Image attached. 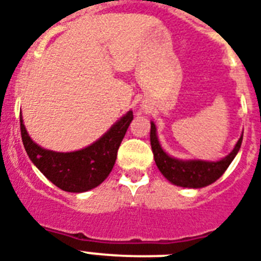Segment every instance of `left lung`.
<instances>
[{"mask_svg":"<svg viewBox=\"0 0 261 261\" xmlns=\"http://www.w3.org/2000/svg\"><path fill=\"white\" fill-rule=\"evenodd\" d=\"M241 142H243V135L240 137L233 150L226 157L218 161L176 159L164 150L157 137L155 124L150 122V145L154 154L155 165L168 181L184 188H203L217 181L237 155L241 147Z\"/></svg>","mask_w":261,"mask_h":261,"instance_id":"1","label":"left lung"}]
</instances>
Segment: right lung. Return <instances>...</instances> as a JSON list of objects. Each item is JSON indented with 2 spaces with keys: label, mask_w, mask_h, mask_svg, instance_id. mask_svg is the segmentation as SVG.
<instances>
[{
  "label": "right lung",
  "mask_w": 261,
  "mask_h": 261,
  "mask_svg": "<svg viewBox=\"0 0 261 261\" xmlns=\"http://www.w3.org/2000/svg\"><path fill=\"white\" fill-rule=\"evenodd\" d=\"M133 118V111H128L92 145L67 153L48 150L35 143L27 133L21 116L20 130L30 160L53 184L66 192H87L100 186L111 173Z\"/></svg>",
  "instance_id": "add662e5"
}]
</instances>
